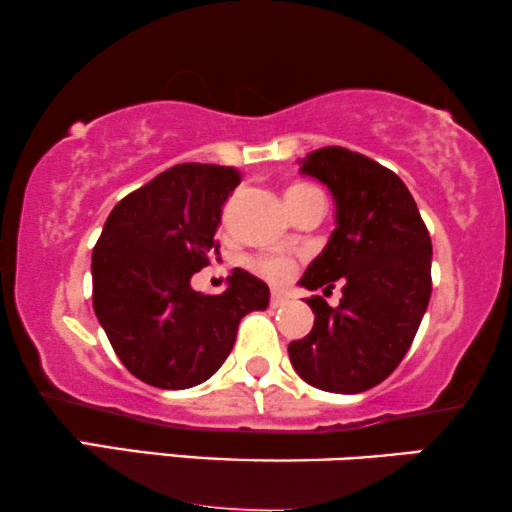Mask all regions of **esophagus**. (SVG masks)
<instances>
[{
  "label": "esophagus",
  "instance_id": "obj_1",
  "mask_svg": "<svg viewBox=\"0 0 512 512\" xmlns=\"http://www.w3.org/2000/svg\"><path fill=\"white\" fill-rule=\"evenodd\" d=\"M284 303H286V296H284L282 291L275 289V291L270 293V305H272V307H282Z\"/></svg>",
  "mask_w": 512,
  "mask_h": 512
}]
</instances>
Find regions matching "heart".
<instances>
[{
	"label": "heart",
	"mask_w": 512,
	"mask_h": 512,
	"mask_svg": "<svg viewBox=\"0 0 512 512\" xmlns=\"http://www.w3.org/2000/svg\"><path fill=\"white\" fill-rule=\"evenodd\" d=\"M314 193H319V188H314L312 184H291L286 188V200L303 198V195H314ZM256 270L268 279H272V282H282V279L293 275L296 265H293V261H289V258L270 256V258H261V261L256 263Z\"/></svg>",
	"instance_id": "heart-1"
}]
</instances>
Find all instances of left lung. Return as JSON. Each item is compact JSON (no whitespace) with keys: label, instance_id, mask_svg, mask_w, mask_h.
Returning a JSON list of instances; mask_svg holds the SVG:
<instances>
[{"label":"left lung","instance_id":"8db88e82","mask_svg":"<svg viewBox=\"0 0 512 512\" xmlns=\"http://www.w3.org/2000/svg\"><path fill=\"white\" fill-rule=\"evenodd\" d=\"M300 172L326 184L335 230L300 286H342L338 307L307 298L314 326L289 345L296 373L333 394H361L394 373L431 298V237L408 186L394 172L342 146L300 160Z\"/></svg>","mask_w":512,"mask_h":512}]
</instances>
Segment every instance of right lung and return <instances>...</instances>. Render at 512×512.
<instances>
[{
	"instance_id": "1",
	"label": "right lung",
	"mask_w": 512,
	"mask_h": 512,
	"mask_svg": "<svg viewBox=\"0 0 512 512\" xmlns=\"http://www.w3.org/2000/svg\"><path fill=\"white\" fill-rule=\"evenodd\" d=\"M242 177L235 167L174 165L111 209L93 249V307L125 368L158 389L212 377L235 345L244 314L265 310L270 289L235 268L219 296L191 277L219 256L221 207Z\"/></svg>"
}]
</instances>
